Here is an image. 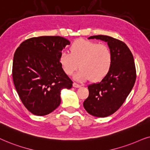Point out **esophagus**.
Wrapping results in <instances>:
<instances>
[{
	"mask_svg": "<svg viewBox=\"0 0 150 150\" xmlns=\"http://www.w3.org/2000/svg\"><path fill=\"white\" fill-rule=\"evenodd\" d=\"M73 87H75V88H79V87L81 86V85H80V84H79V83H75V82H74V83H73Z\"/></svg>",
	"mask_w": 150,
	"mask_h": 150,
	"instance_id": "obj_1",
	"label": "esophagus"
}]
</instances>
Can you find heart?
<instances>
[{
  "label": "heart",
  "instance_id": "obj_1",
  "mask_svg": "<svg viewBox=\"0 0 150 150\" xmlns=\"http://www.w3.org/2000/svg\"><path fill=\"white\" fill-rule=\"evenodd\" d=\"M59 62L68 75H73L79 66L81 69L75 75L76 80L91 79L93 81H98L108 73L112 63V53L104 44L78 40L72 44L70 53L62 52Z\"/></svg>",
  "mask_w": 150,
  "mask_h": 150
}]
</instances>
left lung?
Instances as JSON below:
<instances>
[{
	"mask_svg": "<svg viewBox=\"0 0 150 150\" xmlns=\"http://www.w3.org/2000/svg\"><path fill=\"white\" fill-rule=\"evenodd\" d=\"M108 42L112 53V63L100 82L88 86L89 95L83 107L90 115L105 117L120 108L134 85L137 72L132 53L123 42L108 35H93L88 39Z\"/></svg>",
	"mask_w": 150,
	"mask_h": 150,
	"instance_id": "left-lung-1",
	"label": "left lung"
}]
</instances>
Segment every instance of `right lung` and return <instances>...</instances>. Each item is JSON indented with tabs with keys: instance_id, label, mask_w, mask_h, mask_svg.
Returning a JSON list of instances; mask_svg holds the SVG:
<instances>
[{
	"instance_id": "1",
	"label": "right lung",
	"mask_w": 150,
	"mask_h": 150,
	"mask_svg": "<svg viewBox=\"0 0 150 150\" xmlns=\"http://www.w3.org/2000/svg\"><path fill=\"white\" fill-rule=\"evenodd\" d=\"M67 39L60 36L31 38L23 42L13 56L12 77L23 105L37 116L51 113L60 104V92L73 81L62 69L59 57Z\"/></svg>"
}]
</instances>
